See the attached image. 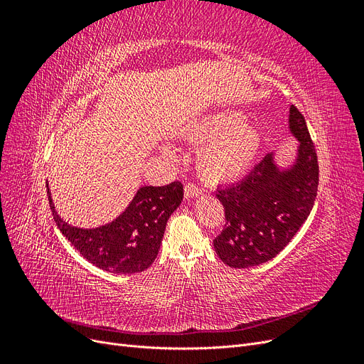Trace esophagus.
I'll return each mask as SVG.
<instances>
[{
	"label": "esophagus",
	"instance_id": "34e87169",
	"mask_svg": "<svg viewBox=\"0 0 364 364\" xmlns=\"http://www.w3.org/2000/svg\"><path fill=\"white\" fill-rule=\"evenodd\" d=\"M200 194H202V190L196 183L188 182V183L185 185V196L188 197V199H190V197H197V196H200Z\"/></svg>",
	"mask_w": 364,
	"mask_h": 364
}]
</instances>
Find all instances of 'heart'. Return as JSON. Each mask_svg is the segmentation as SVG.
I'll return each instance as SVG.
<instances>
[{
	"label": "heart",
	"mask_w": 364,
	"mask_h": 364,
	"mask_svg": "<svg viewBox=\"0 0 364 364\" xmlns=\"http://www.w3.org/2000/svg\"><path fill=\"white\" fill-rule=\"evenodd\" d=\"M243 119L240 112H220L205 118L190 132V139L196 142L209 141L197 158V170L203 179L213 183L232 182L257 159L262 132Z\"/></svg>",
	"instance_id": "1"
}]
</instances>
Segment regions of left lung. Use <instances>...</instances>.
Masks as SVG:
<instances>
[{
	"label": "left lung",
	"mask_w": 364,
	"mask_h": 364,
	"mask_svg": "<svg viewBox=\"0 0 364 364\" xmlns=\"http://www.w3.org/2000/svg\"><path fill=\"white\" fill-rule=\"evenodd\" d=\"M289 129L299 141L290 167L279 168L270 153L243 181L217 188L226 223L214 238V249L229 267L246 269L270 261L311 213L318 185L317 155L305 118L293 105Z\"/></svg>",
	"instance_id": "8db88e82"
}]
</instances>
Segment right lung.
<instances>
[{
    "label": "right lung",
    "instance_id": "right-lung-1",
    "mask_svg": "<svg viewBox=\"0 0 364 364\" xmlns=\"http://www.w3.org/2000/svg\"><path fill=\"white\" fill-rule=\"evenodd\" d=\"M182 199L183 185L178 181L164 186H141L124 213L111 223L82 229L63 222L48 188L53 218L63 237L94 266L119 274L144 272L151 266L168 218Z\"/></svg>",
    "mask_w": 364,
    "mask_h": 364
}]
</instances>
